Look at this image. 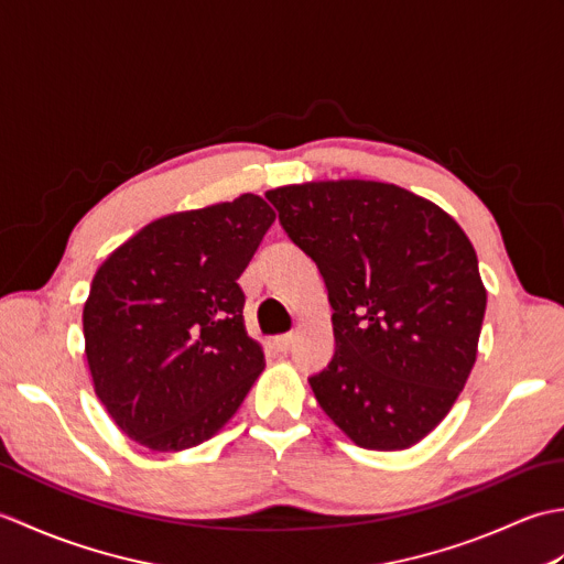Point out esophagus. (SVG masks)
<instances>
[{"label":"esophagus","instance_id":"34e87169","mask_svg":"<svg viewBox=\"0 0 564 564\" xmlns=\"http://www.w3.org/2000/svg\"><path fill=\"white\" fill-rule=\"evenodd\" d=\"M271 344H273V349H275V351L285 354V351L291 349V344H293V334H279V337H273V339H271Z\"/></svg>","mask_w":564,"mask_h":564}]
</instances>
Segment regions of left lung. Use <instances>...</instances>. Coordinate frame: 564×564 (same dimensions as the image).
Wrapping results in <instances>:
<instances>
[{
    "label": "left lung",
    "mask_w": 564,
    "mask_h": 564,
    "mask_svg": "<svg viewBox=\"0 0 564 564\" xmlns=\"http://www.w3.org/2000/svg\"><path fill=\"white\" fill-rule=\"evenodd\" d=\"M325 279L334 349L310 376L356 446L402 451L434 431L477 356L487 291L448 213L394 184L341 178L267 194Z\"/></svg>",
    "instance_id": "1"
}]
</instances>
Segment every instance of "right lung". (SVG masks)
I'll list each match as a JSON object with an SVG mask.
<instances>
[{
    "label": "right lung",
    "instance_id": "1",
    "mask_svg": "<svg viewBox=\"0 0 564 564\" xmlns=\"http://www.w3.org/2000/svg\"><path fill=\"white\" fill-rule=\"evenodd\" d=\"M275 213L245 194L154 220L106 259L84 303L97 398L128 438L184 451L230 419L263 370L239 273Z\"/></svg>",
    "mask_w": 564,
    "mask_h": 564
}]
</instances>
